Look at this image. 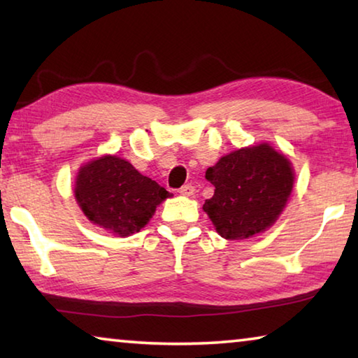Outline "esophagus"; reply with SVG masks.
Returning a JSON list of instances; mask_svg holds the SVG:
<instances>
[{"instance_id":"34e87169","label":"esophagus","mask_w":358,"mask_h":358,"mask_svg":"<svg viewBox=\"0 0 358 358\" xmlns=\"http://www.w3.org/2000/svg\"><path fill=\"white\" fill-rule=\"evenodd\" d=\"M181 196H186V197H189V196H192L194 194V186L192 185H183L180 187V191H178Z\"/></svg>"}]
</instances>
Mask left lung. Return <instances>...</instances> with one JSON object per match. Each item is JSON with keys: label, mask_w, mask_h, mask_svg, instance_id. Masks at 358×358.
I'll use <instances>...</instances> for the list:
<instances>
[{"label": "left lung", "mask_w": 358, "mask_h": 358, "mask_svg": "<svg viewBox=\"0 0 358 358\" xmlns=\"http://www.w3.org/2000/svg\"><path fill=\"white\" fill-rule=\"evenodd\" d=\"M205 178L215 194L203 211L227 240L250 238L273 226L294 187L292 162L268 143L222 156Z\"/></svg>", "instance_id": "left-lung-1"}]
</instances>
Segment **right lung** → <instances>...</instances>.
Listing matches in <instances>:
<instances>
[{
	"mask_svg": "<svg viewBox=\"0 0 358 358\" xmlns=\"http://www.w3.org/2000/svg\"><path fill=\"white\" fill-rule=\"evenodd\" d=\"M76 201L96 226L128 237L147 226L156 207L171 194L131 162L106 155L80 167Z\"/></svg>",
	"mask_w": 358,
	"mask_h": 358,
	"instance_id": "right-lung-1",
	"label": "right lung"
}]
</instances>
